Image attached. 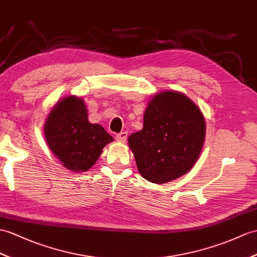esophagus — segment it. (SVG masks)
Wrapping results in <instances>:
<instances>
[{
	"instance_id": "esophagus-1",
	"label": "esophagus",
	"mask_w": 257,
	"mask_h": 257,
	"mask_svg": "<svg viewBox=\"0 0 257 257\" xmlns=\"http://www.w3.org/2000/svg\"><path fill=\"white\" fill-rule=\"evenodd\" d=\"M115 139H116L117 141H120V142H125V141L127 140V132H126V131H123V132L118 133V134L115 136Z\"/></svg>"
}]
</instances>
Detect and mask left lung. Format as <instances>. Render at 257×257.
<instances>
[{"label": "left lung", "instance_id": "8db88e82", "mask_svg": "<svg viewBox=\"0 0 257 257\" xmlns=\"http://www.w3.org/2000/svg\"><path fill=\"white\" fill-rule=\"evenodd\" d=\"M206 125L201 110L177 91L156 95L147 105L142 131L128 137L144 179L166 183L190 171L202 152Z\"/></svg>", "mask_w": 257, "mask_h": 257}]
</instances>
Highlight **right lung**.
Instances as JSON below:
<instances>
[{
  "instance_id": "1",
  "label": "right lung",
  "mask_w": 257,
  "mask_h": 257,
  "mask_svg": "<svg viewBox=\"0 0 257 257\" xmlns=\"http://www.w3.org/2000/svg\"><path fill=\"white\" fill-rule=\"evenodd\" d=\"M84 100L66 97L56 103L45 124L49 148L63 166L86 171L96 164L103 147L113 141L101 125L91 124Z\"/></svg>"
}]
</instances>
